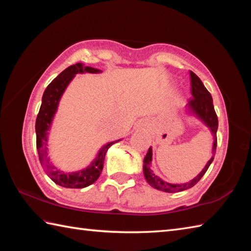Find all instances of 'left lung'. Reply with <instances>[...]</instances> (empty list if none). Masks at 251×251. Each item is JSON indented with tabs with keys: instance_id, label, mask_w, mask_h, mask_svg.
Instances as JSON below:
<instances>
[{
	"instance_id": "1",
	"label": "left lung",
	"mask_w": 251,
	"mask_h": 251,
	"mask_svg": "<svg viewBox=\"0 0 251 251\" xmlns=\"http://www.w3.org/2000/svg\"><path fill=\"white\" fill-rule=\"evenodd\" d=\"M191 75V87H192V96L188 108L190 111L193 112L195 115H197L200 119L205 123L208 126V128L211 130V134L214 135V148H212V157L208 161L204 169L201 170L199 176L191 180L188 183L182 184H172L167 183L163 181L161 178L154 174L152 169V148L149 149L147 155L143 159V174H145L146 180L148 183L154 189L167 192V193H177L184 190H188L192 186H194L201 179L202 176L205 175L207 169L209 168L210 164L214 161L216 149H217V129H218V116L216 114V111L214 108V103H212V98L210 93L208 92L207 88L204 86V84L201 81V78L196 75L194 72H190Z\"/></svg>"
}]
</instances>
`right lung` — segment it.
Listing matches in <instances>:
<instances>
[{
  "label": "right lung",
  "instance_id": "obj_1",
  "mask_svg": "<svg viewBox=\"0 0 251 251\" xmlns=\"http://www.w3.org/2000/svg\"><path fill=\"white\" fill-rule=\"evenodd\" d=\"M99 73L101 70L92 67H84L83 63H76V65L70 66L65 71H62L51 83L47 86L42 97V104L39 111V114L35 122V131H36V149L39 153V158L41 165L45 168L47 176L58 185L63 188L70 189H82L93 184L102 172L103 162L105 153L108 149L119 142L120 140L112 141L106 143L104 147L101 148L97 157L89 165L87 168L79 170L76 173H62L54 165L50 163L49 153H47V135L50 128V124L54 117L58 103L65 89L71 82V79L77 73Z\"/></svg>",
  "mask_w": 251,
  "mask_h": 251
}]
</instances>
